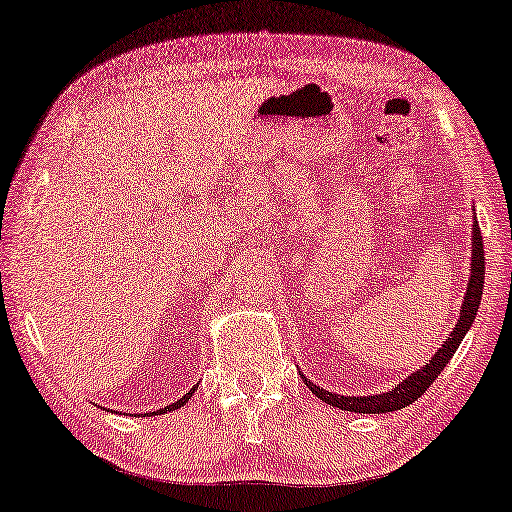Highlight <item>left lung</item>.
<instances>
[{"instance_id": "1", "label": "left lung", "mask_w": 512, "mask_h": 512, "mask_svg": "<svg viewBox=\"0 0 512 512\" xmlns=\"http://www.w3.org/2000/svg\"><path fill=\"white\" fill-rule=\"evenodd\" d=\"M471 276L467 282V294H464L462 301V310L460 317H457L455 329L448 335V340L441 345L434 356L430 358V363H425L421 370L411 372L407 379H402L398 386L391 388L386 393H377V395H338L326 391V388H319L317 384H312L308 377L301 379L305 381V386L310 388L312 393L317 395L319 400L331 404V407L345 409V411H354V414H388V411H398L402 407H409L411 402H416L421 395L430 388L434 379L441 375V370L446 368L448 361H451L453 354L460 347V342L467 331L474 324V319L478 315V305H480V296H483V285H485V253H483V236H480V227L478 220L474 218V227H471V266H469Z\"/></svg>"}]
</instances>
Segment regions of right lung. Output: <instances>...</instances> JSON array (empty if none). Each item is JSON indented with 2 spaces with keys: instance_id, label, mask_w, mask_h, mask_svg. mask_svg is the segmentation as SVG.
Masks as SVG:
<instances>
[{
  "instance_id": "add662e5",
  "label": "right lung",
  "mask_w": 512,
  "mask_h": 512,
  "mask_svg": "<svg viewBox=\"0 0 512 512\" xmlns=\"http://www.w3.org/2000/svg\"><path fill=\"white\" fill-rule=\"evenodd\" d=\"M197 391V386H193V388H190V391L186 393V395H181V398L177 400V402H172V404H167V407L165 409H158V411H151V414L149 416H158V414H167V411H174V409H181L183 407V404H186L190 398H193V393Z\"/></svg>"
}]
</instances>
